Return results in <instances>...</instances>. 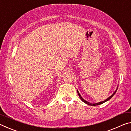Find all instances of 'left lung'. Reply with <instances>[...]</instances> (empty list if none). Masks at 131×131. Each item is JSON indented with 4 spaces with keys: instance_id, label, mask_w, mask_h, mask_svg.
<instances>
[{
    "instance_id": "obj_1",
    "label": "left lung",
    "mask_w": 131,
    "mask_h": 131,
    "mask_svg": "<svg viewBox=\"0 0 131 131\" xmlns=\"http://www.w3.org/2000/svg\"><path fill=\"white\" fill-rule=\"evenodd\" d=\"M117 89H117V90H115V92H114L113 94H112L110 97H109L107 99H106L105 100H104V101H101V102H100V103H95V104H92V103H89V102H88V101H86V100H84L82 98V97H81V95H80V94H79V92L78 91V95H79V97H80V99L82 100V101H83V102H84V103H85L86 104H88V105H93V106H95V105H100V104H103V103H105V102H106L107 101H108V100H109L110 99H111L112 97H113V95L115 94V93H116V92H117Z\"/></svg>"
}]
</instances>
